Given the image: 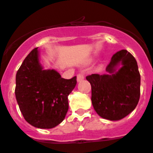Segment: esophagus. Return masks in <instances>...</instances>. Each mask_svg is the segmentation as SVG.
Returning a JSON list of instances; mask_svg holds the SVG:
<instances>
[{"label": "esophagus", "instance_id": "esophagus-1", "mask_svg": "<svg viewBox=\"0 0 153 153\" xmlns=\"http://www.w3.org/2000/svg\"><path fill=\"white\" fill-rule=\"evenodd\" d=\"M83 79H84V74H82V73L77 74V81L78 82H79V81H81V80H83Z\"/></svg>", "mask_w": 153, "mask_h": 153}]
</instances>
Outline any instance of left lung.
I'll list each match as a JSON object with an SVG mask.
<instances>
[{"label": "left lung", "instance_id": "obj_1", "mask_svg": "<svg viewBox=\"0 0 153 153\" xmlns=\"http://www.w3.org/2000/svg\"><path fill=\"white\" fill-rule=\"evenodd\" d=\"M119 63L123 67L115 71ZM106 70L110 74H91L86 79L92 89L91 100L97 114L109 120H120L134 110L140 97V74L130 53L122 50L112 56Z\"/></svg>", "mask_w": 153, "mask_h": 153}]
</instances>
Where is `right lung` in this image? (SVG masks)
<instances>
[{"instance_id": "add662e5", "label": "right lung", "mask_w": 153, "mask_h": 153, "mask_svg": "<svg viewBox=\"0 0 153 153\" xmlns=\"http://www.w3.org/2000/svg\"><path fill=\"white\" fill-rule=\"evenodd\" d=\"M37 47L24 59L16 75L15 96L27 122L40 129H51L64 120L68 96L76 84V76L63 79L54 70H43Z\"/></svg>"}]
</instances>
